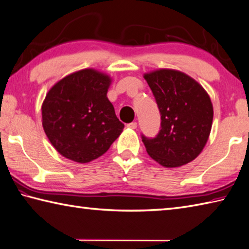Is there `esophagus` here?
<instances>
[{
	"label": "esophagus",
	"mask_w": 249,
	"mask_h": 249,
	"mask_svg": "<svg viewBox=\"0 0 249 249\" xmlns=\"http://www.w3.org/2000/svg\"><path fill=\"white\" fill-rule=\"evenodd\" d=\"M127 127L128 128H133V129L137 128V123H136V122H132V123H128L127 124Z\"/></svg>",
	"instance_id": "esophagus-1"
}]
</instances>
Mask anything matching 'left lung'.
I'll use <instances>...</instances> for the list:
<instances>
[{
  "label": "left lung",
  "instance_id": "1",
  "mask_svg": "<svg viewBox=\"0 0 249 249\" xmlns=\"http://www.w3.org/2000/svg\"><path fill=\"white\" fill-rule=\"evenodd\" d=\"M159 107L156 137L142 135L148 155L165 168L193 161L209 137L213 107L201 86L182 71L159 70L144 75Z\"/></svg>",
  "mask_w": 249,
  "mask_h": 249
}]
</instances>
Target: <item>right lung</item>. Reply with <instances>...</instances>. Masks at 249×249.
<instances>
[{
  "instance_id": "obj_1",
  "label": "right lung",
  "mask_w": 249,
  "mask_h": 249,
  "mask_svg": "<svg viewBox=\"0 0 249 249\" xmlns=\"http://www.w3.org/2000/svg\"><path fill=\"white\" fill-rule=\"evenodd\" d=\"M109 76L83 70L58 81L44 99L42 125L63 157L78 163L97 159L120 136L124 124L107 98Z\"/></svg>"
}]
</instances>
